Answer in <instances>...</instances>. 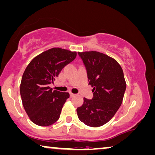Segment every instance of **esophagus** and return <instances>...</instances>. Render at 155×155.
Masks as SVG:
<instances>
[{
  "mask_svg": "<svg viewBox=\"0 0 155 155\" xmlns=\"http://www.w3.org/2000/svg\"><path fill=\"white\" fill-rule=\"evenodd\" d=\"M75 95V94H74V93H70V97H74Z\"/></svg>",
  "mask_w": 155,
  "mask_h": 155,
  "instance_id": "1",
  "label": "esophagus"
}]
</instances>
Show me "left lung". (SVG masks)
I'll use <instances>...</instances> for the list:
<instances>
[{
    "label": "left lung",
    "mask_w": 155,
    "mask_h": 155,
    "mask_svg": "<svg viewBox=\"0 0 155 155\" xmlns=\"http://www.w3.org/2000/svg\"><path fill=\"white\" fill-rule=\"evenodd\" d=\"M86 67L88 82L93 89L92 100L84 98L77 108L78 119L91 127L110 120L120 107L126 84L121 67L114 59L102 53H78Z\"/></svg>",
    "instance_id": "obj_1"
}]
</instances>
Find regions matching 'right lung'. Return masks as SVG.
<instances>
[{
    "instance_id": "1",
    "label": "right lung",
    "mask_w": 155,
    "mask_h": 155,
    "mask_svg": "<svg viewBox=\"0 0 155 155\" xmlns=\"http://www.w3.org/2000/svg\"><path fill=\"white\" fill-rule=\"evenodd\" d=\"M77 52L53 48L32 60L21 78L20 95L24 108L31 121L36 125L47 126L60 118L69 93L53 91V84L61 70L74 60Z\"/></svg>"
}]
</instances>
